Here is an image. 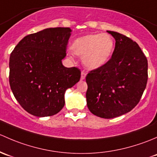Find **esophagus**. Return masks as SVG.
Returning a JSON list of instances; mask_svg holds the SVG:
<instances>
[{
    "label": "esophagus",
    "instance_id": "obj_1",
    "mask_svg": "<svg viewBox=\"0 0 157 157\" xmlns=\"http://www.w3.org/2000/svg\"><path fill=\"white\" fill-rule=\"evenodd\" d=\"M85 77H86V73H85V72L82 71V74H81V79L84 80V79H85Z\"/></svg>",
    "mask_w": 157,
    "mask_h": 157
}]
</instances>
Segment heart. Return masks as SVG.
I'll return each mask as SVG.
<instances>
[{
    "label": "heart",
    "mask_w": 157,
    "mask_h": 157,
    "mask_svg": "<svg viewBox=\"0 0 157 157\" xmlns=\"http://www.w3.org/2000/svg\"><path fill=\"white\" fill-rule=\"evenodd\" d=\"M71 49L75 55L83 57V64L87 69L94 70L109 62L114 41L108 34H90L75 39Z\"/></svg>",
    "instance_id": "obj_1"
}]
</instances>
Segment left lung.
Masks as SVG:
<instances>
[{
    "label": "left lung",
    "instance_id": "1",
    "mask_svg": "<svg viewBox=\"0 0 157 157\" xmlns=\"http://www.w3.org/2000/svg\"><path fill=\"white\" fill-rule=\"evenodd\" d=\"M116 40L109 62L86 76V99L91 113L112 119L130 112L140 101L147 82V59L131 38L107 31Z\"/></svg>",
    "mask_w": 157,
    "mask_h": 157
}]
</instances>
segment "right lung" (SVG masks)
I'll return each mask as SVG.
<instances>
[{
  "label": "right lung",
  "mask_w": 157,
  "mask_h": 157,
  "mask_svg": "<svg viewBox=\"0 0 157 157\" xmlns=\"http://www.w3.org/2000/svg\"><path fill=\"white\" fill-rule=\"evenodd\" d=\"M69 28H49L24 37L10 56L9 81L14 97L29 113L54 116L65 104V92L80 80L81 71L67 68Z\"/></svg>",
  "instance_id": "1"
}]
</instances>
